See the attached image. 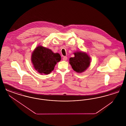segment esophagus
<instances>
[{"label": "esophagus", "mask_w": 126, "mask_h": 126, "mask_svg": "<svg viewBox=\"0 0 126 126\" xmlns=\"http://www.w3.org/2000/svg\"><path fill=\"white\" fill-rule=\"evenodd\" d=\"M67 58L66 57H64L63 58V60H64V61H66V60H67Z\"/></svg>", "instance_id": "34e87169"}]
</instances>
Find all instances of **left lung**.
<instances>
[{
    "label": "left lung",
    "instance_id": "1",
    "mask_svg": "<svg viewBox=\"0 0 126 126\" xmlns=\"http://www.w3.org/2000/svg\"><path fill=\"white\" fill-rule=\"evenodd\" d=\"M74 54L75 57L69 59V64L75 71L78 73L84 72L90 66V56L87 53L81 51L75 52Z\"/></svg>",
    "mask_w": 126,
    "mask_h": 126
}]
</instances>
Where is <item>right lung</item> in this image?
<instances>
[{"label":"right lung","instance_id":"add662e5","mask_svg":"<svg viewBox=\"0 0 126 126\" xmlns=\"http://www.w3.org/2000/svg\"><path fill=\"white\" fill-rule=\"evenodd\" d=\"M31 62L34 69L41 74H49L61 60L60 54L54 53L50 49L38 46L31 55Z\"/></svg>","mask_w":126,"mask_h":126}]
</instances>
